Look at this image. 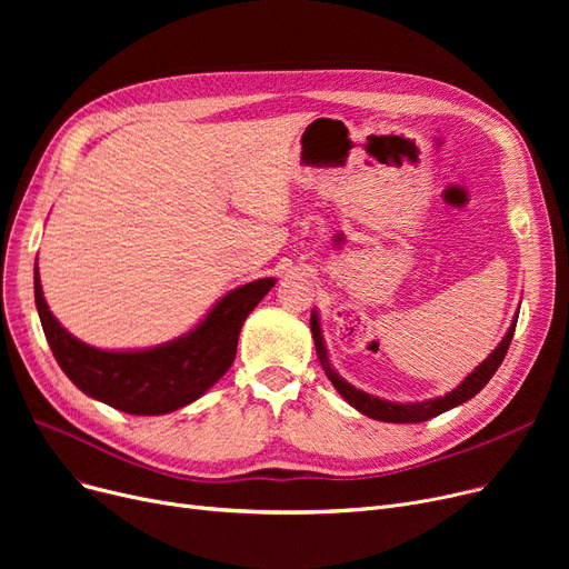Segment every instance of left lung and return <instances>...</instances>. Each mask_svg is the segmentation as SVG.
Wrapping results in <instances>:
<instances>
[{"label": "left lung", "mask_w": 569, "mask_h": 569, "mask_svg": "<svg viewBox=\"0 0 569 569\" xmlns=\"http://www.w3.org/2000/svg\"><path fill=\"white\" fill-rule=\"evenodd\" d=\"M517 318L512 320L510 330H507V335L502 337V341L496 346V350L487 357V360L475 367L452 392H447L445 397H436V399H429V401H415V403H397V401H385V399H378L373 395H367L362 390H357L355 385L346 382L330 365V357H327V348H325V339H322V332H320V322H318V311L313 309L311 313V332H313V341H316V352L320 357V365L327 373V378H330V382L337 387V392L355 408L360 410L362 415L371 417V420H380V422H397V425H415V422H425V420H431V417L445 412V410H452L461 403H466L468 399H472L477 392L482 390V387L493 378V373L498 371V367L502 365L505 360V352L507 348H510L512 343V337H515V327H517Z\"/></svg>", "instance_id": "8db88e82"}]
</instances>
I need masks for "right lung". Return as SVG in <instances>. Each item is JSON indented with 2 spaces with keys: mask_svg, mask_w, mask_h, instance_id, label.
<instances>
[{
  "mask_svg": "<svg viewBox=\"0 0 569 569\" xmlns=\"http://www.w3.org/2000/svg\"><path fill=\"white\" fill-rule=\"evenodd\" d=\"M277 279H258L223 295L184 337L142 350H101L69 335L50 313L39 267L37 311L57 365L80 392L129 415H166L200 399L232 365L247 316Z\"/></svg>",
  "mask_w": 569,
  "mask_h": 569,
  "instance_id": "right-lung-1",
  "label": "right lung"
}]
</instances>
